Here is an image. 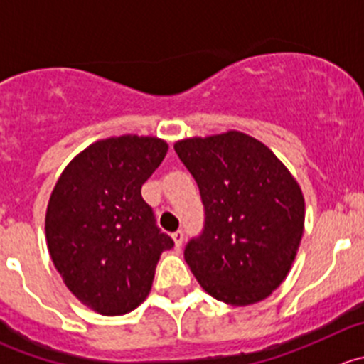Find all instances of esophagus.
<instances>
[{
    "instance_id": "1",
    "label": "esophagus",
    "mask_w": 364,
    "mask_h": 364,
    "mask_svg": "<svg viewBox=\"0 0 364 364\" xmlns=\"http://www.w3.org/2000/svg\"><path fill=\"white\" fill-rule=\"evenodd\" d=\"M172 240H174L176 249H181L183 240H185V235H183V231H176V232H172Z\"/></svg>"
}]
</instances>
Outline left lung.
I'll return each instance as SVG.
<instances>
[{
	"mask_svg": "<svg viewBox=\"0 0 364 364\" xmlns=\"http://www.w3.org/2000/svg\"><path fill=\"white\" fill-rule=\"evenodd\" d=\"M199 186L204 231L185 261L203 290L231 306L267 299L287 279L304 232L297 179L263 142L242 132L174 144Z\"/></svg>",
	"mask_w": 364,
	"mask_h": 364,
	"instance_id": "1",
	"label": "left lung"
}]
</instances>
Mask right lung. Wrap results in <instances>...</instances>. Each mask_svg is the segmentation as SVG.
I'll list each match as a JSON object with an SVG mask.
<instances>
[{"mask_svg": "<svg viewBox=\"0 0 364 364\" xmlns=\"http://www.w3.org/2000/svg\"><path fill=\"white\" fill-rule=\"evenodd\" d=\"M167 151L158 136L97 140L69 161L49 197L53 264L70 294L105 316L146 301L161 252L174 245L140 193Z\"/></svg>", "mask_w": 364, "mask_h": 364, "instance_id": "obj_1", "label": "right lung"}]
</instances>
